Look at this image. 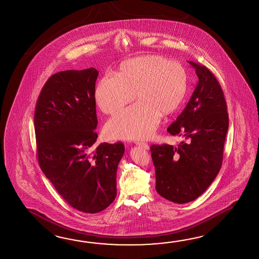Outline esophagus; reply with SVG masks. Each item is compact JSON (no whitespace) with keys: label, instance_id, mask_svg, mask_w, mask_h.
<instances>
[{"label":"esophagus","instance_id":"esophagus-1","mask_svg":"<svg viewBox=\"0 0 259 259\" xmlns=\"http://www.w3.org/2000/svg\"><path fill=\"white\" fill-rule=\"evenodd\" d=\"M138 146L139 147H141V148H143L144 150H149L150 149V146H149V144L146 143V142H137Z\"/></svg>","mask_w":259,"mask_h":259}]
</instances>
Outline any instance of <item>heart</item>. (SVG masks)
<instances>
[{
  "label": "heart",
  "mask_w": 259,
  "mask_h": 259,
  "mask_svg": "<svg viewBox=\"0 0 259 259\" xmlns=\"http://www.w3.org/2000/svg\"><path fill=\"white\" fill-rule=\"evenodd\" d=\"M188 90L184 67L161 56L148 55L128 59L113 77L98 80L95 98L105 114H114L106 125V134L117 139H141L155 131L161 116L172 114L183 102Z\"/></svg>",
  "instance_id": "b5f03b06"
}]
</instances>
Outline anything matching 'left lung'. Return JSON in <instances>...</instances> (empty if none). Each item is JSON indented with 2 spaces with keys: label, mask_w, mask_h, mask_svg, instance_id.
<instances>
[{
  "label": "left lung",
  "mask_w": 259,
  "mask_h": 259,
  "mask_svg": "<svg viewBox=\"0 0 259 259\" xmlns=\"http://www.w3.org/2000/svg\"><path fill=\"white\" fill-rule=\"evenodd\" d=\"M199 81L182 113L168 133L186 138L179 147L151 145L156 190L168 201L187 203L207 190L223 161L229 114L224 93L214 75L200 63L189 61Z\"/></svg>",
  "instance_id": "obj_1"
}]
</instances>
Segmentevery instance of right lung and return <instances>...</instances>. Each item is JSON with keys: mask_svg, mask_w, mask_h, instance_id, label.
Instances as JSON below:
<instances>
[{"mask_svg": "<svg viewBox=\"0 0 259 259\" xmlns=\"http://www.w3.org/2000/svg\"><path fill=\"white\" fill-rule=\"evenodd\" d=\"M94 68L52 75L36 102L34 129L41 171L70 206L101 212L114 201L121 142L96 146Z\"/></svg>", "mask_w": 259, "mask_h": 259, "instance_id": "1", "label": "right lung"}]
</instances>
